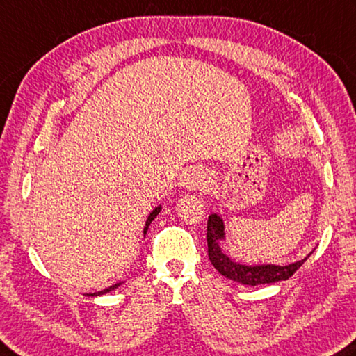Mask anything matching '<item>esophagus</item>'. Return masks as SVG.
<instances>
[{"label": "esophagus", "mask_w": 356, "mask_h": 356, "mask_svg": "<svg viewBox=\"0 0 356 356\" xmlns=\"http://www.w3.org/2000/svg\"><path fill=\"white\" fill-rule=\"evenodd\" d=\"M186 184H188V188L191 190H207L210 186V177L205 171L195 170L190 174V177L186 179Z\"/></svg>", "instance_id": "1"}]
</instances>
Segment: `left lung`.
I'll return each instance as SVG.
<instances>
[{
  "label": "left lung",
  "instance_id": "8db88e82",
  "mask_svg": "<svg viewBox=\"0 0 356 356\" xmlns=\"http://www.w3.org/2000/svg\"><path fill=\"white\" fill-rule=\"evenodd\" d=\"M225 238L224 234V222L222 218L213 213L209 216L207 222V244H209V258L213 266L219 274H222L227 279L243 283V285H264V283H275L280 280H288L297 269H299L309 254L303 260L286 264V266H279V264H255V266H248V264H240L225 255L221 249V243Z\"/></svg>",
  "mask_w": 356,
  "mask_h": 356
}]
</instances>
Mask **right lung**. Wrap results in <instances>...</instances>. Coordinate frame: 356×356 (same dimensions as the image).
Listing matches in <instances>:
<instances>
[{
    "label": "right lung",
    "mask_w": 356,
    "mask_h": 356,
    "mask_svg": "<svg viewBox=\"0 0 356 356\" xmlns=\"http://www.w3.org/2000/svg\"><path fill=\"white\" fill-rule=\"evenodd\" d=\"M160 210H161V207L159 205V207H156V209H154L152 211H151V215L147 216V219H146V225H145V229H143V234L146 235V232H147V227H149V224L154 221V218H156L159 213H160ZM120 285H122V282H118V283H115V285H112V286H108V288H106V289H102V291H98V293H90V294H87V296H102V294H107V293H111V291H113L115 288H118Z\"/></svg>",
    "instance_id": "1"
}]
</instances>
